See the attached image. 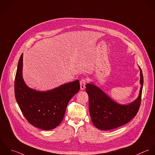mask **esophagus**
Segmentation results:
<instances>
[{
    "mask_svg": "<svg viewBox=\"0 0 155 155\" xmlns=\"http://www.w3.org/2000/svg\"><path fill=\"white\" fill-rule=\"evenodd\" d=\"M86 80L84 79V78H83L80 80V88L81 90H84L85 89V86H86Z\"/></svg>",
    "mask_w": 155,
    "mask_h": 155,
    "instance_id": "obj_1",
    "label": "esophagus"
}]
</instances>
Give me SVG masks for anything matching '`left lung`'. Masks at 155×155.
<instances>
[{
  "label": "left lung",
  "mask_w": 155,
  "mask_h": 155,
  "mask_svg": "<svg viewBox=\"0 0 155 155\" xmlns=\"http://www.w3.org/2000/svg\"><path fill=\"white\" fill-rule=\"evenodd\" d=\"M141 88L138 98L127 104H120L112 100L92 82L86 86L89 96V109L94 125L101 130H108L122 126L137 115L141 104L143 75L141 68Z\"/></svg>",
  "instance_id": "8db88e82"
}]
</instances>
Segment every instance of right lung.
Instances as JSON below:
<instances>
[{"label":"right lung","mask_w":155,"mask_h":155,"mask_svg":"<svg viewBox=\"0 0 155 155\" xmlns=\"http://www.w3.org/2000/svg\"><path fill=\"white\" fill-rule=\"evenodd\" d=\"M23 54L18 60L14 82L17 103L26 120L45 130L57 127L62 121L68 103L80 89L78 80L52 90L38 91L29 87L22 76Z\"/></svg>","instance_id":"1"}]
</instances>
